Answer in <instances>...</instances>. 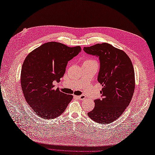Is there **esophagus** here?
<instances>
[{
  "instance_id": "1",
  "label": "esophagus",
  "mask_w": 155,
  "mask_h": 155,
  "mask_svg": "<svg viewBox=\"0 0 155 155\" xmlns=\"http://www.w3.org/2000/svg\"><path fill=\"white\" fill-rule=\"evenodd\" d=\"M77 97L81 100H84V99H85V98H86V96L84 94H82V95H81V96H78Z\"/></svg>"
}]
</instances>
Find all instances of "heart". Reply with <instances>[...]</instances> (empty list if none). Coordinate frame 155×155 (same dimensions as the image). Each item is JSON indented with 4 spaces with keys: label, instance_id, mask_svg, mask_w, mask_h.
I'll return each mask as SVG.
<instances>
[{
    "label": "heart",
    "instance_id": "b5f03b06",
    "mask_svg": "<svg viewBox=\"0 0 155 155\" xmlns=\"http://www.w3.org/2000/svg\"><path fill=\"white\" fill-rule=\"evenodd\" d=\"M84 62H96L94 60H93V59H88V60H86Z\"/></svg>",
    "mask_w": 155,
    "mask_h": 155
}]
</instances>
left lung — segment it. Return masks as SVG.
<instances>
[{
  "instance_id": "1",
  "label": "left lung",
  "mask_w": 155,
  "mask_h": 155,
  "mask_svg": "<svg viewBox=\"0 0 155 155\" xmlns=\"http://www.w3.org/2000/svg\"><path fill=\"white\" fill-rule=\"evenodd\" d=\"M83 50L99 57L98 81L103 87V98L94 100V108L88 117L100 124L113 123L124 113L133 96L135 78L132 62L125 52L108 43L84 47Z\"/></svg>"
}]
</instances>
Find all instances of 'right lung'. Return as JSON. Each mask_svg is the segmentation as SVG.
I'll list each match as a JSON object with an SVG mask.
<instances>
[{"label":"right lung","mask_w":155,"mask_h":155,"mask_svg":"<svg viewBox=\"0 0 155 155\" xmlns=\"http://www.w3.org/2000/svg\"><path fill=\"white\" fill-rule=\"evenodd\" d=\"M81 51L80 46L69 47L49 42L29 53L23 62L21 87L27 103L45 119H53L63 113L73 98L54 89L53 84L63 77L68 61Z\"/></svg>","instance_id":"add662e5"}]
</instances>
